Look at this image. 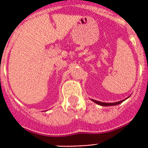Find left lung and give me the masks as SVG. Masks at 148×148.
<instances>
[{
  "label": "left lung",
  "mask_w": 148,
  "mask_h": 148,
  "mask_svg": "<svg viewBox=\"0 0 148 148\" xmlns=\"http://www.w3.org/2000/svg\"><path fill=\"white\" fill-rule=\"evenodd\" d=\"M92 101L97 103V104L100 105V106H116V105L119 104V103H121L124 100H122V101H119L118 102H114V103H106V102H101V101H95V100H93L92 99Z\"/></svg>",
  "instance_id": "1"
}]
</instances>
